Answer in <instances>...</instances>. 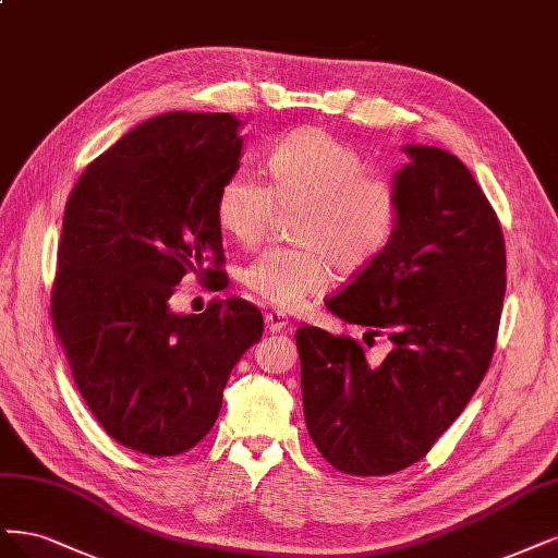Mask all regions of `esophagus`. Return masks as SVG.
Here are the masks:
<instances>
[{
  "label": "esophagus",
  "mask_w": 558,
  "mask_h": 558,
  "mask_svg": "<svg viewBox=\"0 0 558 558\" xmlns=\"http://www.w3.org/2000/svg\"><path fill=\"white\" fill-rule=\"evenodd\" d=\"M286 325H288L286 314H281V312H270V314H265V328L270 330L272 335H275V332H283V330H286Z\"/></svg>",
  "instance_id": "1"
}]
</instances>
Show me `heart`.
Wrapping results in <instances>:
<instances>
[{"instance_id":"obj_1","label":"heart","mask_w":558,"mask_h":558,"mask_svg":"<svg viewBox=\"0 0 558 558\" xmlns=\"http://www.w3.org/2000/svg\"><path fill=\"white\" fill-rule=\"evenodd\" d=\"M267 184L246 170L221 182L215 219L242 246L258 244L277 213H293L291 240L248 260L240 281L252 295L283 312L323 293L337 270L355 275L388 252L401 219L397 186L364 172V159L325 129H300L265 159Z\"/></svg>"}]
</instances>
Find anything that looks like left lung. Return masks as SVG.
<instances>
[{
  "label": "left lung",
  "instance_id": "obj_1",
  "mask_svg": "<svg viewBox=\"0 0 558 558\" xmlns=\"http://www.w3.org/2000/svg\"><path fill=\"white\" fill-rule=\"evenodd\" d=\"M390 248L325 302L392 351L378 367L351 337L298 328L310 436L349 475H390L425 457L485 378L506 295V242L471 170L407 145Z\"/></svg>",
  "mask_w": 558,
  "mask_h": 558
}]
</instances>
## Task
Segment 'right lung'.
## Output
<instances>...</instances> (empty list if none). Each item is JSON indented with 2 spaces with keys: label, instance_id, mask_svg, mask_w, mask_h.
Segmentation results:
<instances>
[{
  "label": "right lung",
  "instance_id": "right-lung-1",
  "mask_svg": "<svg viewBox=\"0 0 558 558\" xmlns=\"http://www.w3.org/2000/svg\"><path fill=\"white\" fill-rule=\"evenodd\" d=\"M238 129L228 112L159 114L96 157L66 201L54 332L92 415L143 454L194 448L263 335L260 310L242 298L186 316L168 306L182 277H221L215 198L240 168Z\"/></svg>",
  "mask_w": 558,
  "mask_h": 558
}]
</instances>
